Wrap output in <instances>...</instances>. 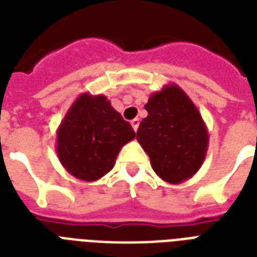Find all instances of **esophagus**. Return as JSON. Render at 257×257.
Listing matches in <instances>:
<instances>
[{"label":"esophagus","mask_w":257,"mask_h":257,"mask_svg":"<svg viewBox=\"0 0 257 257\" xmlns=\"http://www.w3.org/2000/svg\"><path fill=\"white\" fill-rule=\"evenodd\" d=\"M131 124H132V128L135 129V132H136L137 128H139V124H140V120H139V118H133V120L131 121Z\"/></svg>","instance_id":"esophagus-1"}]
</instances>
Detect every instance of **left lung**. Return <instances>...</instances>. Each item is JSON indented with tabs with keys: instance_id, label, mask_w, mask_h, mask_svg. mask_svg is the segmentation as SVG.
Returning a JSON list of instances; mask_svg holds the SVG:
<instances>
[{
	"instance_id": "obj_1",
	"label": "left lung",
	"mask_w": 257,
	"mask_h": 257,
	"mask_svg": "<svg viewBox=\"0 0 257 257\" xmlns=\"http://www.w3.org/2000/svg\"><path fill=\"white\" fill-rule=\"evenodd\" d=\"M148 116L137 129V141L148 153L156 175L169 184L191 179L208 149L207 126L199 109L176 84L151 94Z\"/></svg>"
}]
</instances>
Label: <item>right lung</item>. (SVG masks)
Returning <instances> with one entry per match:
<instances>
[{
    "label": "right lung",
    "mask_w": 257,
    "mask_h": 257,
    "mask_svg": "<svg viewBox=\"0 0 257 257\" xmlns=\"http://www.w3.org/2000/svg\"><path fill=\"white\" fill-rule=\"evenodd\" d=\"M136 136L102 94L82 93L57 129V156L76 179L96 181L114 167L117 155Z\"/></svg>",
    "instance_id": "add662e5"
}]
</instances>
